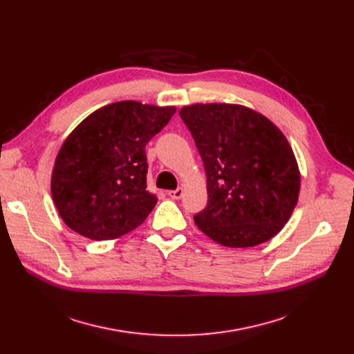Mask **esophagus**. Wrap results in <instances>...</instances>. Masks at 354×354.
Returning <instances> with one entry per match:
<instances>
[{
    "mask_svg": "<svg viewBox=\"0 0 354 354\" xmlns=\"http://www.w3.org/2000/svg\"><path fill=\"white\" fill-rule=\"evenodd\" d=\"M182 195H183V189H182V188H178V189H175V191H169V192H167V196L172 198V199H180Z\"/></svg>",
    "mask_w": 354,
    "mask_h": 354,
    "instance_id": "esophagus-1",
    "label": "esophagus"
}]
</instances>
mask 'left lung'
Wrapping results in <instances>:
<instances>
[{
    "instance_id": "obj_1",
    "label": "left lung",
    "mask_w": 354,
    "mask_h": 354,
    "mask_svg": "<svg viewBox=\"0 0 354 354\" xmlns=\"http://www.w3.org/2000/svg\"><path fill=\"white\" fill-rule=\"evenodd\" d=\"M207 174L208 205L194 216L215 243L248 248L266 243L290 219L300 192L292 149L270 119L230 103L179 111Z\"/></svg>"
}]
</instances>
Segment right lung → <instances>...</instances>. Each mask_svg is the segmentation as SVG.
I'll list each match as a JSON object with an SVG mask.
<instances>
[{"instance_id":"1","label":"right lung","mask_w":354,"mask_h":354,"mask_svg":"<svg viewBox=\"0 0 354 354\" xmlns=\"http://www.w3.org/2000/svg\"><path fill=\"white\" fill-rule=\"evenodd\" d=\"M175 111L116 102L93 111L67 136L55 156L51 196L70 230L106 241L142 224L158 202L146 189L145 147Z\"/></svg>"}]
</instances>
